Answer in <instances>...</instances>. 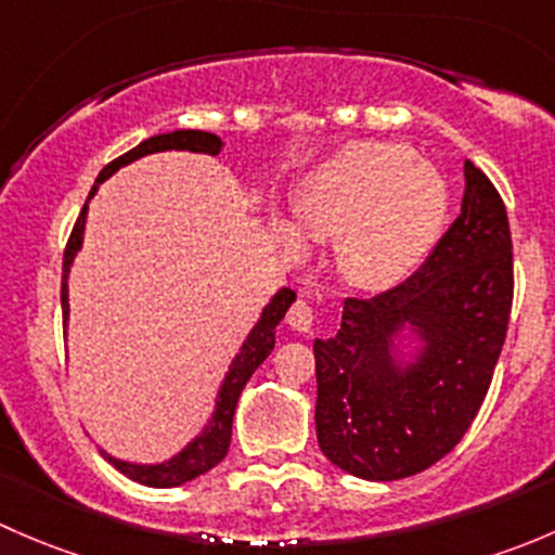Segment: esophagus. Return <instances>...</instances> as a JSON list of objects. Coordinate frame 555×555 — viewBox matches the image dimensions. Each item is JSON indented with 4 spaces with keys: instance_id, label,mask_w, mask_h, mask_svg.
I'll return each mask as SVG.
<instances>
[{
    "instance_id": "34e87169",
    "label": "esophagus",
    "mask_w": 555,
    "mask_h": 555,
    "mask_svg": "<svg viewBox=\"0 0 555 555\" xmlns=\"http://www.w3.org/2000/svg\"><path fill=\"white\" fill-rule=\"evenodd\" d=\"M287 324L293 330H298V333H311L313 327V309L306 300H298V304L293 306V309L287 311Z\"/></svg>"
}]
</instances>
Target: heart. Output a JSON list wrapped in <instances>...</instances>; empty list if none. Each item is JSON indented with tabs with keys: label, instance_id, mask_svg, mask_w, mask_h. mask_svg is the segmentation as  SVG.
Masks as SVG:
<instances>
[{
	"label": "heart",
	"instance_id": "heart-1",
	"mask_svg": "<svg viewBox=\"0 0 555 555\" xmlns=\"http://www.w3.org/2000/svg\"><path fill=\"white\" fill-rule=\"evenodd\" d=\"M451 204L443 171L400 142H349L309 171L295 195V220H273L279 242L304 249L338 238V268L362 289L411 276L438 244Z\"/></svg>",
	"mask_w": 555,
	"mask_h": 555
}]
</instances>
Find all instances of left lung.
I'll return each instance as SVG.
<instances>
[{
	"mask_svg": "<svg viewBox=\"0 0 555 555\" xmlns=\"http://www.w3.org/2000/svg\"><path fill=\"white\" fill-rule=\"evenodd\" d=\"M513 306V242L500 193L464 160L462 211L408 282L349 298L333 338L313 340L317 440L362 480L433 467L473 424Z\"/></svg>",
	"mask_w": 555,
	"mask_h": 555,
	"instance_id": "obj_1",
	"label": "left lung"
}]
</instances>
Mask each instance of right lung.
Segmentation results:
<instances>
[{
	"mask_svg": "<svg viewBox=\"0 0 555 555\" xmlns=\"http://www.w3.org/2000/svg\"><path fill=\"white\" fill-rule=\"evenodd\" d=\"M169 150H179V153H198V155H217L222 150V139L217 133L209 131H195V128H177V131L158 133V137H150L144 142H139L137 147L128 150L126 155H120L117 160H112L109 166H104L102 173L96 177V184L91 188L86 206H82L80 217L75 222V231H72L69 244L64 251V279H61V309H64V338L66 327H69V273L75 266V257L80 255L82 238H86V220H88V204L96 195L99 184L106 182L115 171H120L122 166L133 164V160L144 158V155L155 153H169ZM295 304L293 289L282 287L266 306H262L260 319L255 322V327L249 330V335L244 338V344L238 346L236 357L228 365L225 376H222L220 389H217L215 405H211L209 418L201 427V433L193 440H188L184 449H179L173 456L164 459V462L155 464H142V462H126V459H117L104 449L102 456L112 464L115 469H120L126 478L137 480L142 486H153V489H173V486H182L195 480L198 475L209 473L211 467L225 459L228 449H231V429H233V413H236L238 397H242L246 382L251 378V373L266 362V357L273 351L276 344V327L284 319L289 306Z\"/></svg>",
	"mask_w": 555,
	"mask_h": 555,
	"instance_id": "obj_1",
	"label": "right lung"
}]
</instances>
